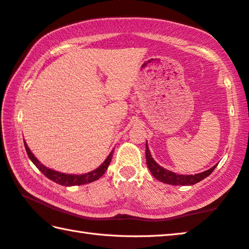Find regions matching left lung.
Returning a JSON list of instances; mask_svg holds the SVG:
<instances>
[{
  "instance_id": "obj_1",
  "label": "left lung",
  "mask_w": 249,
  "mask_h": 249,
  "mask_svg": "<svg viewBox=\"0 0 249 249\" xmlns=\"http://www.w3.org/2000/svg\"><path fill=\"white\" fill-rule=\"evenodd\" d=\"M146 160H147V165L149 170H150L151 174L155 176L157 179H159L160 182H163L165 184L170 185H194L198 182H200L203 178H206L207 176H209L213 170L216 168L215 164L212 166L211 169L207 170L205 172H201V173H198L195 175H179L173 173V172L168 171L162 168L157 162L152 159L151 153L149 151V148L146 144Z\"/></svg>"
}]
</instances>
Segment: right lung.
Returning a JSON list of instances; mask_svg holds the SVG:
<instances>
[{"mask_svg":"<svg viewBox=\"0 0 249 249\" xmlns=\"http://www.w3.org/2000/svg\"><path fill=\"white\" fill-rule=\"evenodd\" d=\"M25 148L27 151V155L30 158V160L33 161V163L37 166V168L42 172V173L47 176L49 179L53 180L60 185H63V186H73V185H83V184H87V183H91L93 180H96L98 178H100L101 176L105 174V172L107 171V166H109L111 159H112V153H110L109 157L107 158L106 161L99 166L98 169L94 171L89 172V173L86 174H80V175H73V174H64V173H60V172L53 171L51 169H48L47 166L42 165L40 162L36 159L35 156L33 155V152L30 151V149L27 146L25 142Z\"/></svg>","mask_w":249,"mask_h":249,"instance_id":"obj_1","label":"right lung"}]
</instances>
